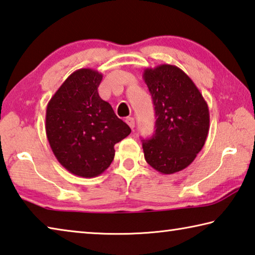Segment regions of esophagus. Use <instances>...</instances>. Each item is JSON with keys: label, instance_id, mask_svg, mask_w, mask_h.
Segmentation results:
<instances>
[{"label": "esophagus", "instance_id": "esophagus-1", "mask_svg": "<svg viewBox=\"0 0 255 255\" xmlns=\"http://www.w3.org/2000/svg\"><path fill=\"white\" fill-rule=\"evenodd\" d=\"M126 123L128 124V126L130 127L131 129L135 128V119H133L132 117H128V118L126 119Z\"/></svg>", "mask_w": 255, "mask_h": 255}]
</instances>
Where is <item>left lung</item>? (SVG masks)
I'll list each match as a JSON object with an SVG mask.
<instances>
[{
    "instance_id": "8db88e82",
    "label": "left lung",
    "mask_w": 255,
    "mask_h": 255,
    "mask_svg": "<svg viewBox=\"0 0 255 255\" xmlns=\"http://www.w3.org/2000/svg\"><path fill=\"white\" fill-rule=\"evenodd\" d=\"M143 79L153 99L155 133L143 139L146 162L163 174L185 169L204 147L209 109L192 80L179 67L146 68Z\"/></svg>"
}]
</instances>
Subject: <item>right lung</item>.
Segmentation results:
<instances>
[{
  "label": "right lung",
  "mask_w": 255,
  "mask_h": 255,
  "mask_svg": "<svg viewBox=\"0 0 255 255\" xmlns=\"http://www.w3.org/2000/svg\"><path fill=\"white\" fill-rule=\"evenodd\" d=\"M102 74L81 68L67 77L46 110V135L57 161L74 175L94 178L115 157L131 129L98 93Z\"/></svg>",
  "instance_id": "add662e5"
}]
</instances>
